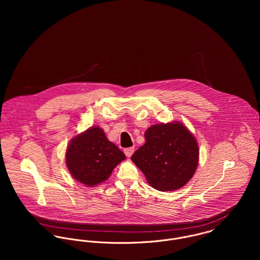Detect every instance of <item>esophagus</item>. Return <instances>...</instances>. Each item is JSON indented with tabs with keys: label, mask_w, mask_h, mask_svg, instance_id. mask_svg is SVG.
<instances>
[{
	"label": "esophagus",
	"mask_w": 260,
	"mask_h": 260,
	"mask_svg": "<svg viewBox=\"0 0 260 260\" xmlns=\"http://www.w3.org/2000/svg\"><path fill=\"white\" fill-rule=\"evenodd\" d=\"M124 153L127 157H131L132 154L134 153V147H129V148H126L124 150Z\"/></svg>",
	"instance_id": "34e87169"
}]
</instances>
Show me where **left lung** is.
<instances>
[{
  "label": "left lung",
  "instance_id": "left-lung-1",
  "mask_svg": "<svg viewBox=\"0 0 260 260\" xmlns=\"http://www.w3.org/2000/svg\"><path fill=\"white\" fill-rule=\"evenodd\" d=\"M146 142L131 160L150 185L173 191L185 185L198 165L199 148L191 132L180 122L156 124L145 132Z\"/></svg>",
  "mask_w": 260,
  "mask_h": 260
}]
</instances>
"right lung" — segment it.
I'll return each mask as SVG.
<instances>
[{
    "label": "right lung",
    "instance_id": "add662e5",
    "mask_svg": "<svg viewBox=\"0 0 260 260\" xmlns=\"http://www.w3.org/2000/svg\"><path fill=\"white\" fill-rule=\"evenodd\" d=\"M125 159V154L97 126L75 136L66 152L70 173L76 180L89 187L107 180L113 169Z\"/></svg>",
    "mask_w": 260,
    "mask_h": 260
}]
</instances>
